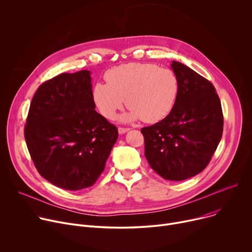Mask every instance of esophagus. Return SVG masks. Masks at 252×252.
<instances>
[{
    "instance_id": "34e87169",
    "label": "esophagus",
    "mask_w": 252,
    "mask_h": 252,
    "mask_svg": "<svg viewBox=\"0 0 252 252\" xmlns=\"http://www.w3.org/2000/svg\"><path fill=\"white\" fill-rule=\"evenodd\" d=\"M128 130H129V128H127V127H119V133L120 134H124Z\"/></svg>"
}]
</instances>
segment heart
Masks as SVG:
<instances>
[{"instance_id": "b5f03b06", "label": "heart", "mask_w": 252, "mask_h": 252, "mask_svg": "<svg viewBox=\"0 0 252 252\" xmlns=\"http://www.w3.org/2000/svg\"><path fill=\"white\" fill-rule=\"evenodd\" d=\"M104 79L106 84L94 86L93 98L99 113L110 120L126 102L129 111L121 118L122 121L160 122L173 109L179 92L174 71L154 63H124L107 70Z\"/></svg>"}]
</instances>
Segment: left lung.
<instances>
[{
	"label": "left lung",
	"mask_w": 252,
	"mask_h": 252,
	"mask_svg": "<svg viewBox=\"0 0 252 252\" xmlns=\"http://www.w3.org/2000/svg\"><path fill=\"white\" fill-rule=\"evenodd\" d=\"M179 92L162 121L141 128L151 167L167 181L181 182L201 172L221 139L223 116L213 85L188 65L172 61Z\"/></svg>",
	"instance_id": "8db88e82"
}]
</instances>
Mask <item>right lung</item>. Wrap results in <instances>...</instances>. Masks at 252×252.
Masks as SVG:
<instances>
[{
  "mask_svg": "<svg viewBox=\"0 0 252 252\" xmlns=\"http://www.w3.org/2000/svg\"><path fill=\"white\" fill-rule=\"evenodd\" d=\"M90 70L61 74L35 92L25 138L39 173L66 190L94 186L119 133L96 113Z\"/></svg>",
  "mask_w": 252,
  "mask_h": 252,
  "instance_id": "1",
  "label": "right lung"
}]
</instances>
